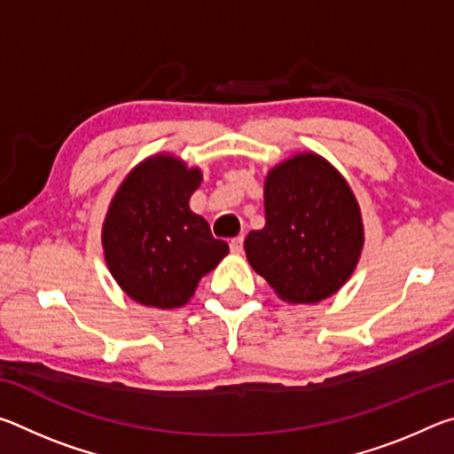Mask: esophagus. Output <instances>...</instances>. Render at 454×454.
<instances>
[{
  "label": "esophagus",
  "instance_id": "obj_1",
  "mask_svg": "<svg viewBox=\"0 0 454 454\" xmlns=\"http://www.w3.org/2000/svg\"><path fill=\"white\" fill-rule=\"evenodd\" d=\"M242 248H244V236H236L230 240V250H232L234 254H240Z\"/></svg>",
  "mask_w": 454,
  "mask_h": 454
}]
</instances>
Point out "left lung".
<instances>
[{
  "instance_id": "left-lung-1",
  "label": "left lung",
  "mask_w": 454,
  "mask_h": 454,
  "mask_svg": "<svg viewBox=\"0 0 454 454\" xmlns=\"http://www.w3.org/2000/svg\"><path fill=\"white\" fill-rule=\"evenodd\" d=\"M266 226L246 236L250 266L286 302H320L355 270L364 234L348 184L317 153L268 174Z\"/></svg>"
}]
</instances>
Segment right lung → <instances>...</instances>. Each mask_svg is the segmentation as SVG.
Listing matches in <instances>:
<instances>
[{"mask_svg":"<svg viewBox=\"0 0 454 454\" xmlns=\"http://www.w3.org/2000/svg\"><path fill=\"white\" fill-rule=\"evenodd\" d=\"M202 182L172 156L142 162L121 182L104 222V254L121 290L136 302L178 309L200 278L228 254V244L188 200Z\"/></svg>","mask_w":454,"mask_h":454,"instance_id":"right-lung-1","label":"right lung"}]
</instances>
